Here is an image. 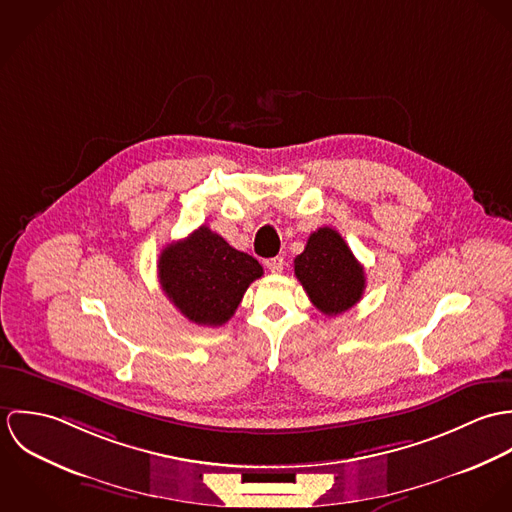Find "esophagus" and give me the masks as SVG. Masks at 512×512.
Listing matches in <instances>:
<instances>
[{"label": "esophagus", "instance_id": "1", "mask_svg": "<svg viewBox=\"0 0 512 512\" xmlns=\"http://www.w3.org/2000/svg\"><path fill=\"white\" fill-rule=\"evenodd\" d=\"M266 266H268V270H270L272 274H280V272L284 270L286 262H284V258H282V256H276V258L266 260Z\"/></svg>", "mask_w": 512, "mask_h": 512}]
</instances>
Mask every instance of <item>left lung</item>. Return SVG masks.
<instances>
[{"instance_id":"8db88e82","label":"left lung","mask_w":512,"mask_h":512,"mask_svg":"<svg viewBox=\"0 0 512 512\" xmlns=\"http://www.w3.org/2000/svg\"><path fill=\"white\" fill-rule=\"evenodd\" d=\"M293 268L311 303L329 317L351 309L365 292V268L335 228H317Z\"/></svg>"}]
</instances>
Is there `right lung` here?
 <instances>
[{
    "label": "right lung",
    "mask_w": 512,
    "mask_h": 512,
    "mask_svg": "<svg viewBox=\"0 0 512 512\" xmlns=\"http://www.w3.org/2000/svg\"><path fill=\"white\" fill-rule=\"evenodd\" d=\"M159 284L169 301L193 323L219 327L240 305L264 270L256 258L232 248L209 226L163 248Z\"/></svg>",
    "instance_id": "add662e5"
}]
</instances>
